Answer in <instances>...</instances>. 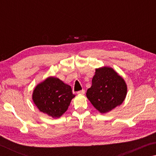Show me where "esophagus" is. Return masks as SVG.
Wrapping results in <instances>:
<instances>
[{"instance_id": "34e87169", "label": "esophagus", "mask_w": 156, "mask_h": 156, "mask_svg": "<svg viewBox=\"0 0 156 156\" xmlns=\"http://www.w3.org/2000/svg\"><path fill=\"white\" fill-rule=\"evenodd\" d=\"M84 92H85V91H84V89H82L81 91H78L77 92V94H84Z\"/></svg>"}]
</instances>
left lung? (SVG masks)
<instances>
[{
    "label": "left lung",
    "mask_w": 156,
    "mask_h": 156,
    "mask_svg": "<svg viewBox=\"0 0 156 156\" xmlns=\"http://www.w3.org/2000/svg\"><path fill=\"white\" fill-rule=\"evenodd\" d=\"M127 87L124 79L112 68L96 69L92 85L87 91V97L101 113L110 112L125 100Z\"/></svg>",
    "instance_id": "obj_1"
}]
</instances>
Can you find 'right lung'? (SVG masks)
<instances>
[{
  "instance_id": "1",
  "label": "right lung",
  "mask_w": 156,
  "mask_h": 156,
  "mask_svg": "<svg viewBox=\"0 0 156 156\" xmlns=\"http://www.w3.org/2000/svg\"><path fill=\"white\" fill-rule=\"evenodd\" d=\"M75 97L69 85L59 78L49 77L37 85L32 99L41 112L52 118H59L67 110Z\"/></svg>"
}]
</instances>
